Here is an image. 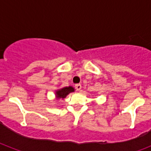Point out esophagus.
Wrapping results in <instances>:
<instances>
[{
	"label": "esophagus",
	"mask_w": 151,
	"mask_h": 151,
	"mask_svg": "<svg viewBox=\"0 0 151 151\" xmlns=\"http://www.w3.org/2000/svg\"><path fill=\"white\" fill-rule=\"evenodd\" d=\"M75 88H76V89L80 92L81 89V85L80 84H77V85H75Z\"/></svg>",
	"instance_id": "34e87169"
}]
</instances>
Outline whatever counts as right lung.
<instances>
[{
    "label": "right lung",
    "instance_id": "add662e5",
    "mask_svg": "<svg viewBox=\"0 0 151 151\" xmlns=\"http://www.w3.org/2000/svg\"><path fill=\"white\" fill-rule=\"evenodd\" d=\"M75 91L74 88L72 86H68V87H63L62 88H59L55 91V99H65L66 96H68L70 93L73 92Z\"/></svg>",
    "mask_w": 151,
    "mask_h": 151
}]
</instances>
